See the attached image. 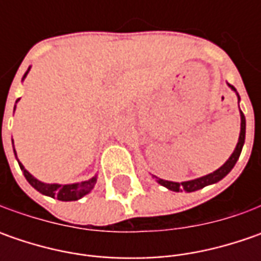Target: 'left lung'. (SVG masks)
Listing matches in <instances>:
<instances>
[{
	"label": "left lung",
	"mask_w": 261,
	"mask_h": 261,
	"mask_svg": "<svg viewBox=\"0 0 261 261\" xmlns=\"http://www.w3.org/2000/svg\"><path fill=\"white\" fill-rule=\"evenodd\" d=\"M234 91L237 93V90L232 86H229ZM238 95V93H237ZM238 100H240V95H238ZM241 130H240V138H238V144H237L234 152L231 154V156L226 160V163L222 167H219L216 171L211 173V174L203 175V177H199V178H195V180H189V181H181V183H175V181H167V180H163V178H156V181L161 186L167 187L168 190H173V192H180V190H186V192H196L199 189H203L205 186L214 185V183H218L219 180H222L232 168L236 166V163L240 158V154H241V149H243V145H244V141H246V117H244V113L241 112Z\"/></svg>",
	"instance_id": "8db88e82"
}]
</instances>
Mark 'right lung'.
Here are the masks:
<instances>
[{"mask_svg": "<svg viewBox=\"0 0 261 261\" xmlns=\"http://www.w3.org/2000/svg\"><path fill=\"white\" fill-rule=\"evenodd\" d=\"M29 71H30V68L27 69V72L23 76V80L25 78V75L29 74ZM20 100V98H18ZM17 100V101H18ZM15 101V103H17ZM14 110H15V106H14ZM14 144V142H13ZM14 155L17 156L15 154V149H14ZM18 161V160H17ZM18 166L21 168V171H23V174H24L25 180L30 183V185L35 187L37 192H40L42 195L46 196H50V197H55L58 200H62V202H71V200H78V199H81L83 196H86L87 193H90L91 190H93V187H94L95 181H97V175L94 177H91L90 180H87V181H81V183H72V185H47V183H43V181H39L37 178H35L33 175L30 174L27 170L24 168V166L18 161Z\"/></svg>", "mask_w": 261, "mask_h": 261, "instance_id": "obj_1", "label": "right lung"}]
</instances>
